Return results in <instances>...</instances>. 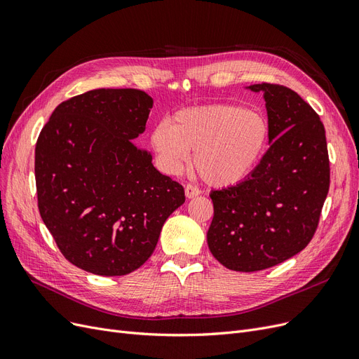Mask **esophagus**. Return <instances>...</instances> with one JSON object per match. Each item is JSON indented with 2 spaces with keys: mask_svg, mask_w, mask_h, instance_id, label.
<instances>
[{
  "mask_svg": "<svg viewBox=\"0 0 359 359\" xmlns=\"http://www.w3.org/2000/svg\"><path fill=\"white\" fill-rule=\"evenodd\" d=\"M201 194V191L194 187V184H187L184 187V195H187V198H195V196H198Z\"/></svg>",
  "mask_w": 359,
  "mask_h": 359,
  "instance_id": "1",
  "label": "esophagus"
}]
</instances>
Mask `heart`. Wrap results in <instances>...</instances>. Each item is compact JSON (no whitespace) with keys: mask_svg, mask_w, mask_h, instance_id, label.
<instances>
[{"mask_svg":"<svg viewBox=\"0 0 359 359\" xmlns=\"http://www.w3.org/2000/svg\"><path fill=\"white\" fill-rule=\"evenodd\" d=\"M271 142L265 114L238 104H209L183 109L150 135L159 165L177 175L194 152V168L216 188L248 179L261 164Z\"/></svg>","mask_w":359,"mask_h":359,"instance_id":"obj_1","label":"heart"}]
</instances>
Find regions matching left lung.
<instances>
[{"label": "left lung", "instance_id": "1", "mask_svg": "<svg viewBox=\"0 0 359 359\" xmlns=\"http://www.w3.org/2000/svg\"><path fill=\"white\" fill-rule=\"evenodd\" d=\"M271 128L270 147L243 182L213 191L207 245L224 267L259 271L302 252L313 237L330 189L325 128L297 92L259 83Z\"/></svg>", "mask_w": 359, "mask_h": 359}]
</instances>
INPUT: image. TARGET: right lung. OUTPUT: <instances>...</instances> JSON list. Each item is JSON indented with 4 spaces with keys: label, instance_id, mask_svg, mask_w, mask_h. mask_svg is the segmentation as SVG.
Listing matches in <instances>:
<instances>
[{
    "label": "right lung",
    "instance_id": "right-lung-1",
    "mask_svg": "<svg viewBox=\"0 0 359 359\" xmlns=\"http://www.w3.org/2000/svg\"><path fill=\"white\" fill-rule=\"evenodd\" d=\"M154 100L138 89H94L61 102L36 144L39 210L65 259L125 276L152 255L182 184L133 140Z\"/></svg>",
    "mask_w": 359,
    "mask_h": 359
}]
</instances>
